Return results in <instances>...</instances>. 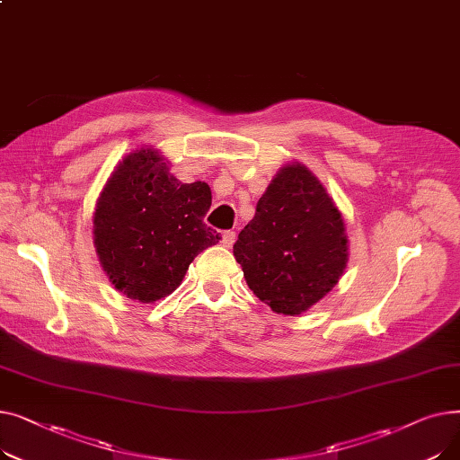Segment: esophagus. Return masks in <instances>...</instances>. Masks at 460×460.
I'll use <instances>...</instances> for the list:
<instances>
[{"instance_id": "obj_1", "label": "esophagus", "mask_w": 460, "mask_h": 460, "mask_svg": "<svg viewBox=\"0 0 460 460\" xmlns=\"http://www.w3.org/2000/svg\"><path fill=\"white\" fill-rule=\"evenodd\" d=\"M234 240H236V233H234V231H224V234H222V244H224L226 248H231V246L234 244Z\"/></svg>"}]
</instances>
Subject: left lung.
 <instances>
[{"label": "left lung", "instance_id": "obj_1", "mask_svg": "<svg viewBox=\"0 0 460 460\" xmlns=\"http://www.w3.org/2000/svg\"><path fill=\"white\" fill-rule=\"evenodd\" d=\"M347 250L340 210L300 164L279 169L233 246L248 287L283 315H300L332 291Z\"/></svg>", "mask_w": 460, "mask_h": 460}]
</instances>
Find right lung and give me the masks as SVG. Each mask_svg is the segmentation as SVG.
<instances>
[{
  "mask_svg": "<svg viewBox=\"0 0 460 460\" xmlns=\"http://www.w3.org/2000/svg\"><path fill=\"white\" fill-rule=\"evenodd\" d=\"M210 203L207 182H179L153 149L120 162L93 222L96 253L115 288L147 304L172 295L193 257L222 240L203 222Z\"/></svg>",
  "mask_w": 460,
  "mask_h": 460,
  "instance_id": "obj_1",
  "label": "right lung"
}]
</instances>
